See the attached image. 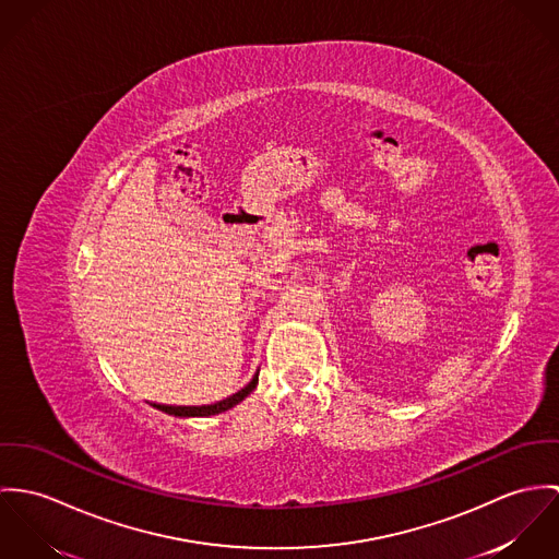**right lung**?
I'll use <instances>...</instances> for the list:
<instances>
[{"mask_svg": "<svg viewBox=\"0 0 559 559\" xmlns=\"http://www.w3.org/2000/svg\"><path fill=\"white\" fill-rule=\"evenodd\" d=\"M257 381H259V377L254 374L247 388H242L240 392H236L234 396H229V399H225V401H221V403H216V405H203V407H169V405H156V409H160V412H165V414H169V416H178V418H207V416H216V414H223V412L236 407L238 403H242V401L249 396L250 392L257 388Z\"/></svg>", "mask_w": 559, "mask_h": 559, "instance_id": "obj_1", "label": "right lung"}]
</instances>
